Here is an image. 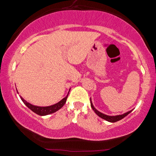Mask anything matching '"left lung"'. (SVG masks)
<instances>
[{
  "label": "left lung",
  "mask_w": 156,
  "mask_h": 156,
  "mask_svg": "<svg viewBox=\"0 0 156 156\" xmlns=\"http://www.w3.org/2000/svg\"><path fill=\"white\" fill-rule=\"evenodd\" d=\"M90 101H91V108H92V110H94V113L97 114L98 115L99 117H101V118L107 120V121L110 122H115L117 121H119V120L122 119L124 117H126L127 115H128L130 113H131L132 110H130V111L127 112V113H124V114H122V115H105V114L101 113V112H99L98 110H96L95 108H94V107L93 106L92 104V102H91V98H90Z\"/></svg>",
  "instance_id": "obj_1"
}]
</instances>
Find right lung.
<instances>
[{"mask_svg": "<svg viewBox=\"0 0 156 156\" xmlns=\"http://www.w3.org/2000/svg\"><path fill=\"white\" fill-rule=\"evenodd\" d=\"M68 94H67L66 97L64 98L62 100H61L60 101L58 102L57 104H53V105H51V106H48V107H38V106L32 105L31 104H30V103L27 102L26 101L24 100L22 97H21V99H22V101H23L24 104H25L30 110H32L34 113H35L36 114H37V115H49V114L53 113L55 112L60 110V109L65 105V103H66Z\"/></svg>", "mask_w": 156, "mask_h": 156, "instance_id": "1", "label": "right lung"}]
</instances>
